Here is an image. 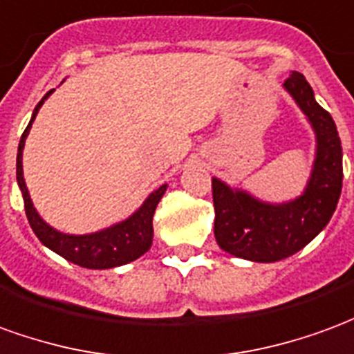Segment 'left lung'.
I'll use <instances>...</instances> for the list:
<instances>
[{
  "instance_id": "left-lung-1",
  "label": "left lung",
  "mask_w": 354,
  "mask_h": 354,
  "mask_svg": "<svg viewBox=\"0 0 354 354\" xmlns=\"http://www.w3.org/2000/svg\"><path fill=\"white\" fill-rule=\"evenodd\" d=\"M284 89L317 135V154L301 196L269 204L250 192L212 179L215 240L221 250L248 261L274 263L303 250L332 219L342 194V141L332 116L317 101L309 82L292 72Z\"/></svg>"
}]
</instances>
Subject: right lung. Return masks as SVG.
Returning a JSON list of instances; mask_svg holds the SVG:
<instances>
[{
	"label": "right lung",
	"instance_id": "obj_1",
	"mask_svg": "<svg viewBox=\"0 0 354 354\" xmlns=\"http://www.w3.org/2000/svg\"><path fill=\"white\" fill-rule=\"evenodd\" d=\"M53 91L55 89H51L41 101L37 102L28 127L22 133L19 152H17V183H19L22 198H24V209H26L30 227L36 232L41 244L47 245L55 253H59L66 261L85 267V269H112V267L135 261L142 253L149 252L152 245V236H154L152 217H154L158 202L164 196L167 185H162L160 189L154 190L142 202L141 207L133 215H129L125 221L116 223L109 229L97 230L91 234H66V232L53 229L39 217V213L36 212V207L30 200L28 189L24 183V171H22V150H24V142L28 137L32 122L36 120L41 104Z\"/></svg>",
	"mask_w": 354,
	"mask_h": 354
}]
</instances>
